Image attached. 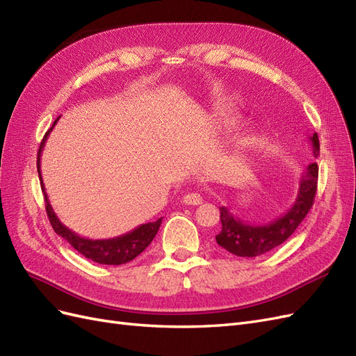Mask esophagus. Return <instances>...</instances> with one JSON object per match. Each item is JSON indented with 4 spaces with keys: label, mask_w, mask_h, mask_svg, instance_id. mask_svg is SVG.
<instances>
[{
    "label": "esophagus",
    "mask_w": 356,
    "mask_h": 356,
    "mask_svg": "<svg viewBox=\"0 0 356 356\" xmlns=\"http://www.w3.org/2000/svg\"><path fill=\"white\" fill-rule=\"evenodd\" d=\"M202 196L199 195V193H188V195L184 196V199H182V202H184L186 204H193V207H197V204L202 203Z\"/></svg>",
    "instance_id": "esophagus-1"
}]
</instances>
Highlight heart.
<instances>
[{
    "label": "heart",
    "instance_id": "1",
    "mask_svg": "<svg viewBox=\"0 0 356 356\" xmlns=\"http://www.w3.org/2000/svg\"><path fill=\"white\" fill-rule=\"evenodd\" d=\"M241 126V122L236 120V118H227V120H224L221 123V131L225 134H234L239 131Z\"/></svg>",
    "mask_w": 356,
    "mask_h": 356
}]
</instances>
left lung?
I'll return each mask as SVG.
<instances>
[{
    "instance_id": "left-lung-1",
    "label": "left lung",
    "mask_w": 356,
    "mask_h": 356,
    "mask_svg": "<svg viewBox=\"0 0 356 356\" xmlns=\"http://www.w3.org/2000/svg\"><path fill=\"white\" fill-rule=\"evenodd\" d=\"M309 141L314 148V156H319L318 134H312ZM318 187V165L310 163L301 175L297 199L285 213L270 222L248 224L225 208H220L221 232L215 236L217 243L238 257H258L282 245L296 232L300 222L306 218L314 204Z\"/></svg>"
}]
</instances>
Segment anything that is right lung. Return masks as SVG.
Here are the masks:
<instances>
[{
  "instance_id": "obj_1",
  "label": "right lung",
  "mask_w": 356,
  "mask_h": 356,
  "mask_svg": "<svg viewBox=\"0 0 356 356\" xmlns=\"http://www.w3.org/2000/svg\"><path fill=\"white\" fill-rule=\"evenodd\" d=\"M59 118L60 117L56 118L55 123H53V126L49 129L47 134L44 135V138H42V143H41L40 149H38V159H37V169H38L40 181H41V190H42V193H44L46 211H47V217L50 220L53 230H55L60 236V238H63L67 242H70V245L74 248V250H77L81 255H84L86 258H89V260H92L95 263L118 266V264H124V263L132 261L134 258H136L149 243H152V241L154 239V236L159 232L161 220H163V218H159L153 222L141 224L139 227L134 229L132 232H129V233L122 234V236H117V238L95 239L93 241V239H88V238H81L80 234L74 233L72 230L65 227V225H63L60 222V220L58 218V215L55 213V211H53L51 204L49 202V197H47L44 182H42V178H41L40 159H41L42 148H44V144L47 141V136L53 131V127H55V124L58 123Z\"/></svg>"
}]
</instances>
